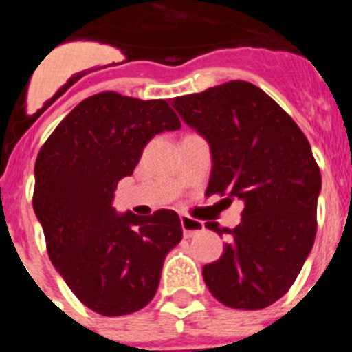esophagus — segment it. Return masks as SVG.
Here are the masks:
<instances>
[{"mask_svg":"<svg viewBox=\"0 0 352 352\" xmlns=\"http://www.w3.org/2000/svg\"><path fill=\"white\" fill-rule=\"evenodd\" d=\"M182 229L185 238H192V236L199 234V232L203 231L204 223L201 220L192 219L188 214H182Z\"/></svg>","mask_w":352,"mask_h":352,"instance_id":"obj_1","label":"esophagus"}]
</instances>
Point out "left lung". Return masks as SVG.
I'll use <instances>...</instances> for the list:
<instances>
[{"label": "left lung", "mask_w": 352, "mask_h": 352, "mask_svg": "<svg viewBox=\"0 0 352 352\" xmlns=\"http://www.w3.org/2000/svg\"><path fill=\"white\" fill-rule=\"evenodd\" d=\"M173 107L208 141L213 158L206 195L241 199L223 254L203 268L220 303L238 310L266 309L289 291L314 247L321 170L312 148L280 105L247 80L176 96Z\"/></svg>", "instance_id": "left-lung-1"}]
</instances>
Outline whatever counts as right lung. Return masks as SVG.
Returning <instances> with one entry per match:
<instances>
[{
  "label": "right lung",
  "mask_w": 352,
  "mask_h": 352,
  "mask_svg": "<svg viewBox=\"0 0 352 352\" xmlns=\"http://www.w3.org/2000/svg\"><path fill=\"white\" fill-rule=\"evenodd\" d=\"M182 126L166 100L116 91L88 96L56 126L35 162L33 210L49 257L72 292L100 316H126L153 300L164 259L182 241L179 217L142 220L113 206L157 133Z\"/></svg>",
  "instance_id": "1"
}]
</instances>
